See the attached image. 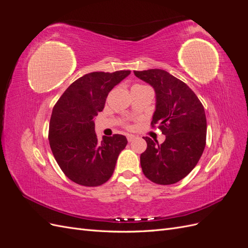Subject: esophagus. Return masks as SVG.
I'll return each instance as SVG.
<instances>
[{
    "label": "esophagus",
    "mask_w": 248,
    "mask_h": 248,
    "mask_svg": "<svg viewBox=\"0 0 248 248\" xmlns=\"http://www.w3.org/2000/svg\"><path fill=\"white\" fill-rule=\"evenodd\" d=\"M127 140H128L129 142L132 141L134 139H136V136H133V134H127Z\"/></svg>",
    "instance_id": "esophagus-1"
}]
</instances>
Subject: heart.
<instances>
[{"mask_svg": "<svg viewBox=\"0 0 248 248\" xmlns=\"http://www.w3.org/2000/svg\"><path fill=\"white\" fill-rule=\"evenodd\" d=\"M136 86H142V85H136ZM126 126H127V127H129V125H128V124H126Z\"/></svg>", "mask_w": 248, "mask_h": 248, "instance_id": "b5f03b06", "label": "heart"}]
</instances>
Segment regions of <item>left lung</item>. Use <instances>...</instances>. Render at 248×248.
Listing matches in <instances>:
<instances>
[{
    "label": "left lung",
    "mask_w": 248,
    "mask_h": 248,
    "mask_svg": "<svg viewBox=\"0 0 248 248\" xmlns=\"http://www.w3.org/2000/svg\"><path fill=\"white\" fill-rule=\"evenodd\" d=\"M156 93V110L151 122L166 136L161 145L144 137L147 149L140 154L144 175L156 184L170 185L185 178L204 152L207 136L205 109L185 82L161 69L133 71Z\"/></svg>",
    "instance_id": "8db88e82"
}]
</instances>
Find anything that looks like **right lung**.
<instances>
[{
    "label": "right lung",
    "instance_id": "add662e5",
    "mask_svg": "<svg viewBox=\"0 0 248 248\" xmlns=\"http://www.w3.org/2000/svg\"><path fill=\"white\" fill-rule=\"evenodd\" d=\"M129 74L130 70L85 74L67 88L52 108L49 146L59 167L74 183L99 186L114 172L127 139L114 134L99 141L93 119L102 111L110 90Z\"/></svg>",
    "mask_w": 248,
    "mask_h": 248
}]
</instances>
